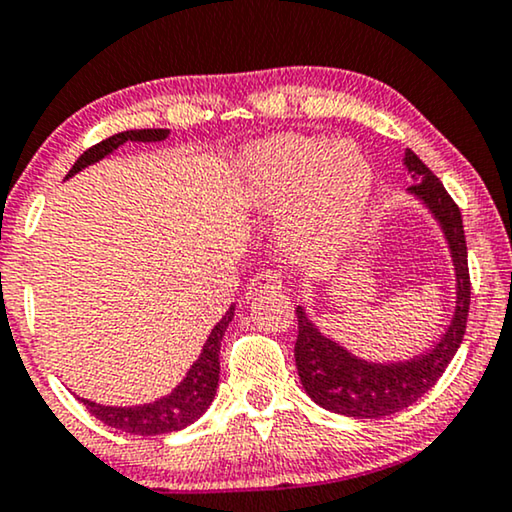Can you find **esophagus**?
I'll return each instance as SVG.
<instances>
[{
	"label": "esophagus",
	"mask_w": 512,
	"mask_h": 512,
	"mask_svg": "<svg viewBox=\"0 0 512 512\" xmlns=\"http://www.w3.org/2000/svg\"><path fill=\"white\" fill-rule=\"evenodd\" d=\"M278 288H283V276L278 274V271H260L255 278H250L245 297H248V300H255L257 295L267 293V290H278Z\"/></svg>",
	"instance_id": "esophagus-1"
}]
</instances>
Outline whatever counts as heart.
<instances>
[{
	"mask_svg": "<svg viewBox=\"0 0 512 512\" xmlns=\"http://www.w3.org/2000/svg\"><path fill=\"white\" fill-rule=\"evenodd\" d=\"M241 167L252 203L281 210L278 234L297 257L340 252L371 208V165L352 146L326 137L278 134L257 141L243 151Z\"/></svg>",
	"mask_w": 512,
	"mask_h": 512,
	"instance_id": "b5f03b06",
	"label": "heart"
}]
</instances>
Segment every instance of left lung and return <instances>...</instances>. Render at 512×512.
<instances>
[{
    "instance_id": "1",
    "label": "left lung",
    "mask_w": 512,
    "mask_h": 512,
    "mask_svg": "<svg viewBox=\"0 0 512 512\" xmlns=\"http://www.w3.org/2000/svg\"><path fill=\"white\" fill-rule=\"evenodd\" d=\"M406 172L411 174L413 186L409 193L425 203L442 226L446 243L456 267V309L454 319L435 347L416 359L397 361V364H371L354 357L338 342L319 333V328L297 307V342L295 366L300 373L304 392L323 409L352 418H383L392 416L406 406L416 404L454 359L465 335L470 309V274L468 248L461 210L454 198L446 193L428 165L411 148L404 155Z\"/></svg>"
}]
</instances>
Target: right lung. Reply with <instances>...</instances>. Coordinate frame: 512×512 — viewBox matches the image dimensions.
<instances>
[{
    "instance_id": "right-lung-1",
    "label": "right lung",
    "mask_w": 512,
    "mask_h": 512,
    "mask_svg": "<svg viewBox=\"0 0 512 512\" xmlns=\"http://www.w3.org/2000/svg\"><path fill=\"white\" fill-rule=\"evenodd\" d=\"M167 134H170V129H129V132L113 134V137L103 139L101 144L87 148V151L77 158V163L70 167L66 179L84 170L87 165L99 163L101 158H106L108 153H113L115 148L125 144V141H163L167 139ZM231 319H234V304H231L229 312L222 316V321L212 328L208 342L203 345V352H200V357L196 361H193L186 378L181 380L167 397L153 401V404L127 406V409L125 406H101L96 404V401L80 397L77 399L87 406V411L92 413V416L99 418L101 423H106L108 428L129 432V435L151 437L184 430L186 425H191L193 420L203 416L212 404V399H215L219 383V347H222L224 331Z\"/></svg>"
}]
</instances>
